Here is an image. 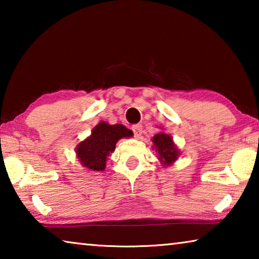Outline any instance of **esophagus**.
Returning <instances> with one entry per match:
<instances>
[{"label":"esophagus","instance_id":"1","mask_svg":"<svg viewBox=\"0 0 259 259\" xmlns=\"http://www.w3.org/2000/svg\"><path fill=\"white\" fill-rule=\"evenodd\" d=\"M133 131L135 134V137L139 138L140 135H142V133H143V125L142 124H135L133 126Z\"/></svg>","mask_w":259,"mask_h":259}]
</instances>
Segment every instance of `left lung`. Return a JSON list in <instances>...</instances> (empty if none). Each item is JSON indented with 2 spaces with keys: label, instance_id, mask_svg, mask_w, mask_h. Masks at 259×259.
<instances>
[{
  "label": "left lung",
  "instance_id": "obj_1",
  "mask_svg": "<svg viewBox=\"0 0 259 259\" xmlns=\"http://www.w3.org/2000/svg\"><path fill=\"white\" fill-rule=\"evenodd\" d=\"M152 142L154 143L155 151L157 152V159L164 166L171 165L175 161L178 159L179 152L176 145L174 144L172 137L168 134L159 133L152 138Z\"/></svg>",
  "mask_w": 259,
  "mask_h": 259
}]
</instances>
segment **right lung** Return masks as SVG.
<instances>
[{
	"mask_svg": "<svg viewBox=\"0 0 259 259\" xmlns=\"http://www.w3.org/2000/svg\"><path fill=\"white\" fill-rule=\"evenodd\" d=\"M133 136V131L122 124L99 122L91 135L76 146V156L84 168L93 171H103L107 156L115 150L117 140Z\"/></svg>",
	"mask_w": 259,
	"mask_h": 259,
	"instance_id": "right-lung-1",
	"label": "right lung"
}]
</instances>
